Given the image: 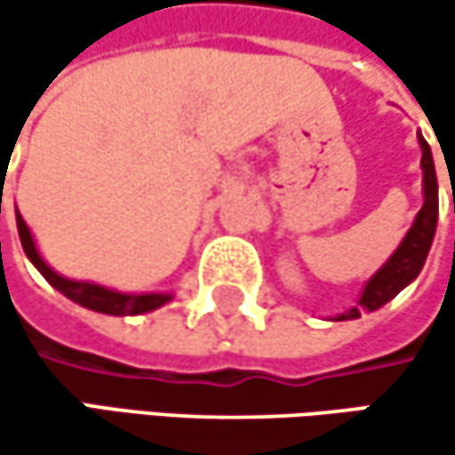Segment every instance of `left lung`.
I'll return each mask as SVG.
<instances>
[{
    "instance_id": "left-lung-1",
    "label": "left lung",
    "mask_w": 455,
    "mask_h": 455,
    "mask_svg": "<svg viewBox=\"0 0 455 455\" xmlns=\"http://www.w3.org/2000/svg\"><path fill=\"white\" fill-rule=\"evenodd\" d=\"M419 147H421V173H424V205L416 213V221L409 228V234L403 236V242L398 244V250L390 255V260L366 282L358 306H353L350 311L339 314L334 321H347V318H358L361 314H371L377 308H382L385 303H390L406 284H411L424 260L427 252L432 247L435 239V228H437V173H435V160H432V149L419 134ZM455 211V197H453Z\"/></svg>"
}]
</instances>
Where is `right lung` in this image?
<instances>
[{
    "instance_id": "obj_1",
    "label": "right lung",
    "mask_w": 455,
    "mask_h": 455,
    "mask_svg": "<svg viewBox=\"0 0 455 455\" xmlns=\"http://www.w3.org/2000/svg\"><path fill=\"white\" fill-rule=\"evenodd\" d=\"M2 203V192H0ZM15 219H18V234H20V244L28 255V260L42 271L46 282L60 290L65 298H70L73 303L89 308V311H97V314H108V316H139V314H147V311H155L160 306H165L173 295L168 292H144V295H129V292H116V290H108L102 284H92V282H73V279H65L60 276L57 271H52L44 263V258L39 255L36 250V242L31 236V228L26 227L23 216L15 211Z\"/></svg>"
}]
</instances>
